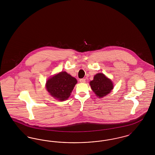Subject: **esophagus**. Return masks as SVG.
<instances>
[{"mask_svg": "<svg viewBox=\"0 0 155 155\" xmlns=\"http://www.w3.org/2000/svg\"><path fill=\"white\" fill-rule=\"evenodd\" d=\"M80 82H81V83H85V79L81 78V79L80 80Z\"/></svg>", "mask_w": 155, "mask_h": 155, "instance_id": "34e87169", "label": "esophagus"}]
</instances>
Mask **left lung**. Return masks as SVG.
<instances>
[{
    "mask_svg": "<svg viewBox=\"0 0 155 155\" xmlns=\"http://www.w3.org/2000/svg\"><path fill=\"white\" fill-rule=\"evenodd\" d=\"M90 85L99 97L107 95L113 88V85L110 80L102 73L96 74L94 76V80L90 82Z\"/></svg>",
    "mask_w": 155,
    "mask_h": 155,
    "instance_id": "left-lung-1",
    "label": "left lung"
}]
</instances>
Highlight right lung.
I'll list each match as a JSON object with an SVG mask.
<instances>
[{
    "instance_id": "add662e5",
    "label": "right lung",
    "mask_w": 155,
    "mask_h": 155,
    "mask_svg": "<svg viewBox=\"0 0 155 155\" xmlns=\"http://www.w3.org/2000/svg\"><path fill=\"white\" fill-rule=\"evenodd\" d=\"M77 82L75 78L63 71L49 78L46 82V87L53 97L63 101L70 96Z\"/></svg>"
}]
</instances>
